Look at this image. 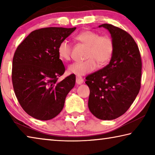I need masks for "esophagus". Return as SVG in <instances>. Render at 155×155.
<instances>
[{"instance_id": "obj_1", "label": "esophagus", "mask_w": 155, "mask_h": 155, "mask_svg": "<svg viewBox=\"0 0 155 155\" xmlns=\"http://www.w3.org/2000/svg\"><path fill=\"white\" fill-rule=\"evenodd\" d=\"M83 78L80 77V76H77V77H76V82L78 84V85H81V84H82L83 83Z\"/></svg>"}]
</instances>
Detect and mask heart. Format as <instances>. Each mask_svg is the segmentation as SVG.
I'll use <instances>...</instances> for the list:
<instances>
[{
    "label": "heart",
    "instance_id": "obj_1",
    "mask_svg": "<svg viewBox=\"0 0 155 155\" xmlns=\"http://www.w3.org/2000/svg\"><path fill=\"white\" fill-rule=\"evenodd\" d=\"M75 40L87 47L83 61L74 62L69 65L68 72L77 76L85 75L100 66L106 65L113 56L114 43L108 35H100L93 31H84L76 35ZM72 45L66 40L59 43L57 52L63 61H68L71 57Z\"/></svg>",
    "mask_w": 155,
    "mask_h": 155
}]
</instances>
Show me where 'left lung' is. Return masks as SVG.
<instances>
[{
    "label": "left lung",
    "instance_id": "1",
    "mask_svg": "<svg viewBox=\"0 0 155 155\" xmlns=\"http://www.w3.org/2000/svg\"><path fill=\"white\" fill-rule=\"evenodd\" d=\"M109 31L114 52L109 64L86 77L88 107L94 116L111 120L121 116L134 102L141 87V59L137 44L127 31L103 24Z\"/></svg>",
    "mask_w": 155,
    "mask_h": 155
}]
</instances>
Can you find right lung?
I'll use <instances>...</instances> for the list:
<instances>
[{
	"label": "right lung",
	"mask_w": 155,
	"mask_h": 155,
	"mask_svg": "<svg viewBox=\"0 0 155 155\" xmlns=\"http://www.w3.org/2000/svg\"><path fill=\"white\" fill-rule=\"evenodd\" d=\"M76 28L47 27L33 31L15 52L12 75L14 92L22 109L34 118L48 120L56 117L74 87V74L57 81L65 72L57 48Z\"/></svg>",
	"instance_id": "1"
}]
</instances>
